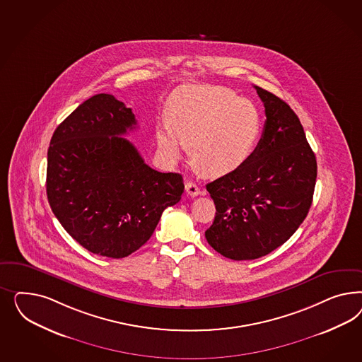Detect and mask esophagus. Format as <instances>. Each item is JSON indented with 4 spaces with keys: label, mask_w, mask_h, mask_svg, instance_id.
<instances>
[{
    "label": "esophagus",
    "mask_w": 362,
    "mask_h": 362,
    "mask_svg": "<svg viewBox=\"0 0 362 362\" xmlns=\"http://www.w3.org/2000/svg\"><path fill=\"white\" fill-rule=\"evenodd\" d=\"M185 187H186V192L189 197H197V195L200 194L199 187H197L195 183H192V182H187L186 186Z\"/></svg>",
    "instance_id": "34e87169"
}]
</instances>
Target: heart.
<instances>
[{
  "label": "heart",
  "mask_w": 362,
  "mask_h": 362,
  "mask_svg": "<svg viewBox=\"0 0 362 362\" xmlns=\"http://www.w3.org/2000/svg\"><path fill=\"white\" fill-rule=\"evenodd\" d=\"M170 121L158 123L156 142L176 160L189 143L195 165L209 176L226 175L244 165L262 134V117L248 99L220 86H185L167 105Z\"/></svg>",
  "instance_id": "heart-1"
}]
</instances>
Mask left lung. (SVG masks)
Here are the masks:
<instances>
[{"label": "left lung", "instance_id": "1", "mask_svg": "<svg viewBox=\"0 0 362 362\" xmlns=\"http://www.w3.org/2000/svg\"><path fill=\"white\" fill-rule=\"evenodd\" d=\"M265 107L263 135L250 159L209 183L216 214L209 245L232 260H253L288 240L307 218L317 177L316 156L295 111L255 86Z\"/></svg>", "mask_w": 362, "mask_h": 362}]
</instances>
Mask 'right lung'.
<instances>
[{"label":"right lung","instance_id":"obj_1","mask_svg":"<svg viewBox=\"0 0 362 362\" xmlns=\"http://www.w3.org/2000/svg\"><path fill=\"white\" fill-rule=\"evenodd\" d=\"M136 126L132 109L110 94L79 105L52 136L46 194L55 218L83 248L126 257L151 238L183 177L146 165L123 135Z\"/></svg>","mask_w":362,"mask_h":362}]
</instances>
